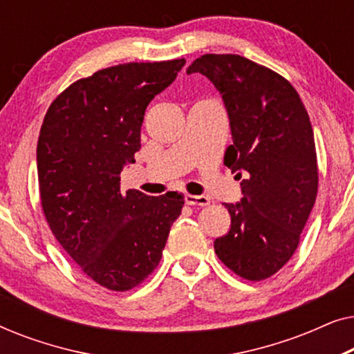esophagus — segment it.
<instances>
[{
	"label": "esophagus",
	"instance_id": "34e87169",
	"mask_svg": "<svg viewBox=\"0 0 354 354\" xmlns=\"http://www.w3.org/2000/svg\"><path fill=\"white\" fill-rule=\"evenodd\" d=\"M185 203L190 206H207L209 205V198L205 195H187Z\"/></svg>",
	"mask_w": 354,
	"mask_h": 354
}]
</instances>
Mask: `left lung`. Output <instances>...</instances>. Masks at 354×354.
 <instances>
[{
  "label": "left lung",
  "mask_w": 354,
  "mask_h": 354,
  "mask_svg": "<svg viewBox=\"0 0 354 354\" xmlns=\"http://www.w3.org/2000/svg\"><path fill=\"white\" fill-rule=\"evenodd\" d=\"M193 72L221 91L234 138L224 164L244 176L241 203L225 205L232 224L216 239V254L241 279L259 282L292 258L316 203L311 120L285 77L243 56L203 55L188 66Z\"/></svg>",
  "instance_id": "8db88e82"
}]
</instances>
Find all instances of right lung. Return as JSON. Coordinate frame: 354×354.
Listing matches in <instances>:
<instances>
[{
    "instance_id": "1",
    "label": "right lung",
    "mask_w": 354,
    "mask_h": 354,
    "mask_svg": "<svg viewBox=\"0 0 354 354\" xmlns=\"http://www.w3.org/2000/svg\"><path fill=\"white\" fill-rule=\"evenodd\" d=\"M185 59L125 62L79 79L56 96L37 145L40 200L53 235L82 272L127 292L158 268L183 195L120 192L135 161L145 109Z\"/></svg>"
}]
</instances>
